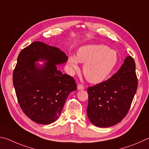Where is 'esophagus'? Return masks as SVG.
<instances>
[{
  "label": "esophagus",
  "mask_w": 149,
  "mask_h": 149,
  "mask_svg": "<svg viewBox=\"0 0 149 149\" xmlns=\"http://www.w3.org/2000/svg\"><path fill=\"white\" fill-rule=\"evenodd\" d=\"M77 88H78V90H84V86H83L82 84H79L77 85Z\"/></svg>",
  "instance_id": "obj_1"
}]
</instances>
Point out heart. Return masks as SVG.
Here are the masks:
<instances>
[{"label":"heart","instance_id":"1","mask_svg":"<svg viewBox=\"0 0 149 149\" xmlns=\"http://www.w3.org/2000/svg\"><path fill=\"white\" fill-rule=\"evenodd\" d=\"M116 50L105 45H87L80 48L77 57L70 56L68 61L71 69L79 70V61L84 64V77L93 84L103 82L113 71L118 63Z\"/></svg>","mask_w":149,"mask_h":149}]
</instances>
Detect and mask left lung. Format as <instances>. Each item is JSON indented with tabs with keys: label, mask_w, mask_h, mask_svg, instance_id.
I'll return each mask as SVG.
<instances>
[{
	"label": "left lung",
	"mask_w": 149,
	"mask_h": 149,
	"mask_svg": "<svg viewBox=\"0 0 149 149\" xmlns=\"http://www.w3.org/2000/svg\"><path fill=\"white\" fill-rule=\"evenodd\" d=\"M137 84L135 63L128 56L111 78L88 88L87 114L90 122L103 127L121 122L130 110Z\"/></svg>",
	"instance_id": "obj_1"
}]
</instances>
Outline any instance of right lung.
<instances>
[{
    "instance_id": "1",
    "label": "right lung",
    "mask_w": 149,
    "mask_h": 149,
    "mask_svg": "<svg viewBox=\"0 0 149 149\" xmlns=\"http://www.w3.org/2000/svg\"><path fill=\"white\" fill-rule=\"evenodd\" d=\"M63 52L41 42L23 48L13 72V84L18 103L31 120L49 124L59 118L69 93L77 90L73 77L62 74L56 65L67 61ZM48 61L42 68L35 61Z\"/></svg>"
}]
</instances>
